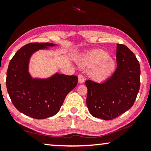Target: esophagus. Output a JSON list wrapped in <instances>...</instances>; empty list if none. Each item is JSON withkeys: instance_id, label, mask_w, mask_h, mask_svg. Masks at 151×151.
<instances>
[{"instance_id": "34e87169", "label": "esophagus", "mask_w": 151, "mask_h": 151, "mask_svg": "<svg viewBox=\"0 0 151 151\" xmlns=\"http://www.w3.org/2000/svg\"><path fill=\"white\" fill-rule=\"evenodd\" d=\"M78 82H79V83H80V84L84 83V76L81 75V74H80V75H78Z\"/></svg>"}]
</instances>
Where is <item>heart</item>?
Instances as JSON below:
<instances>
[{
    "label": "heart",
    "mask_w": 151,
    "mask_h": 151,
    "mask_svg": "<svg viewBox=\"0 0 151 151\" xmlns=\"http://www.w3.org/2000/svg\"><path fill=\"white\" fill-rule=\"evenodd\" d=\"M80 65L85 68H92L90 76L98 82L104 81L114 73L116 65L105 51L95 50L80 58Z\"/></svg>",
    "instance_id": "obj_1"
}]
</instances>
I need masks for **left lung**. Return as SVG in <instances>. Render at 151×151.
<instances>
[{
    "instance_id": "1",
    "label": "left lung",
    "mask_w": 151,
    "mask_h": 151,
    "mask_svg": "<svg viewBox=\"0 0 151 151\" xmlns=\"http://www.w3.org/2000/svg\"><path fill=\"white\" fill-rule=\"evenodd\" d=\"M117 67L103 83L88 80L86 105L91 115L104 120L117 117L133 106L140 86V65L127 46L117 44Z\"/></svg>"
}]
</instances>
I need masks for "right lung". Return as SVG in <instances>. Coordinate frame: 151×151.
I'll use <instances>...</instances> for the list:
<instances>
[{
  "mask_svg": "<svg viewBox=\"0 0 151 151\" xmlns=\"http://www.w3.org/2000/svg\"><path fill=\"white\" fill-rule=\"evenodd\" d=\"M57 46L53 43H29L20 48L10 60L6 86L14 106L35 119H45L58 112L67 95L78 84L76 76L58 73L47 78H33L29 72L32 54Z\"/></svg>",
  "mask_w": 151,
  "mask_h": 151,
  "instance_id": "1",
  "label": "right lung"
}]
</instances>
